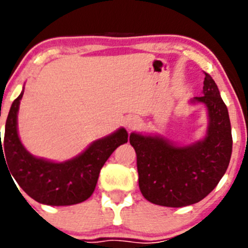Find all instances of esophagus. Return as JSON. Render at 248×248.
<instances>
[{
  "instance_id": "34e87169",
  "label": "esophagus",
  "mask_w": 248,
  "mask_h": 248,
  "mask_svg": "<svg viewBox=\"0 0 248 248\" xmlns=\"http://www.w3.org/2000/svg\"><path fill=\"white\" fill-rule=\"evenodd\" d=\"M140 125H141V121H140L137 117H132V118H130L129 121L126 122V127L129 130L137 129V127H140Z\"/></svg>"
}]
</instances>
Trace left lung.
Segmentation results:
<instances>
[{
  "label": "left lung",
  "instance_id": "8db88e82",
  "mask_svg": "<svg viewBox=\"0 0 248 248\" xmlns=\"http://www.w3.org/2000/svg\"><path fill=\"white\" fill-rule=\"evenodd\" d=\"M204 73V95L193 100L207 107L210 124L204 141L177 147L163 137L130 135L140 190L155 205L183 207L199 202L215 189L229 165L232 137L228 108L215 80Z\"/></svg>",
  "mask_w": 248,
  "mask_h": 248
}]
</instances>
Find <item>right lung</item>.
Segmentation results:
<instances>
[{
	"instance_id": "right-lung-1",
	"label": "right lung",
	"mask_w": 248,
	"mask_h": 248,
	"mask_svg": "<svg viewBox=\"0 0 248 248\" xmlns=\"http://www.w3.org/2000/svg\"><path fill=\"white\" fill-rule=\"evenodd\" d=\"M21 97L23 93L9 109L3 142L0 139V160L3 158L4 163L7 161L21 189L41 204L66 206L87 200L96 187L100 170L107 159L117 147L127 142L126 130L119 129L95 141L80 155L65 163L35 158L24 148L16 131V113Z\"/></svg>"
}]
</instances>
